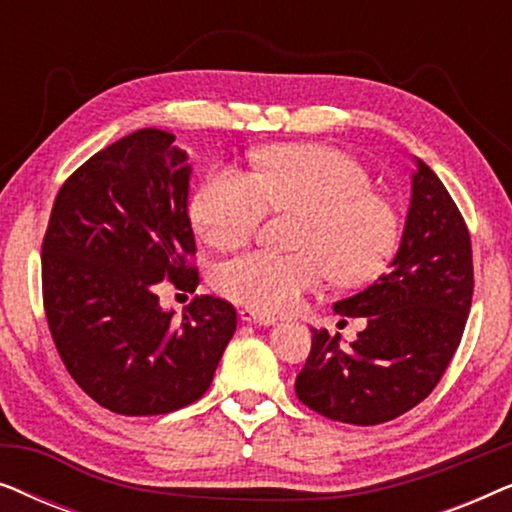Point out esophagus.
I'll return each mask as SVG.
<instances>
[{
    "label": "esophagus",
    "instance_id": "esophagus-1",
    "mask_svg": "<svg viewBox=\"0 0 512 512\" xmlns=\"http://www.w3.org/2000/svg\"><path fill=\"white\" fill-rule=\"evenodd\" d=\"M240 319L242 321H249V324H261V326H270L275 324V317H270V314H263V312H256L251 310V307H240Z\"/></svg>",
    "mask_w": 512,
    "mask_h": 512
}]
</instances>
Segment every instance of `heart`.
Instances as JSON below:
<instances>
[{"mask_svg":"<svg viewBox=\"0 0 512 512\" xmlns=\"http://www.w3.org/2000/svg\"><path fill=\"white\" fill-rule=\"evenodd\" d=\"M270 209L300 212L293 254L247 251L219 263L212 284L223 298L263 314L286 312L324 272L338 284L373 279L394 254L398 214L373 191L359 160L328 146H272L254 156V174L226 165L202 181L191 219L216 249L247 244Z\"/></svg>","mask_w":512,"mask_h":512,"instance_id":"obj_1","label":"heart"}]
</instances>
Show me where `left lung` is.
I'll list each match as a JSON object with an SVG mask.
<instances>
[{
    "label": "left lung",
    "mask_w": 512,
    "mask_h": 512,
    "mask_svg": "<svg viewBox=\"0 0 512 512\" xmlns=\"http://www.w3.org/2000/svg\"><path fill=\"white\" fill-rule=\"evenodd\" d=\"M473 300L471 235L459 207L424 160L412 174L401 249L368 289L335 303L366 317L347 349L340 335L312 331L296 396L333 422L373 426L415 408L445 375Z\"/></svg>",
    "instance_id": "8db88e82"
}]
</instances>
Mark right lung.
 <instances>
[{
    "label": "right lung",
    "instance_id": "add662e5",
    "mask_svg": "<svg viewBox=\"0 0 512 512\" xmlns=\"http://www.w3.org/2000/svg\"><path fill=\"white\" fill-rule=\"evenodd\" d=\"M186 151L142 128L97 151L55 195L41 293L67 373L118 415H167L205 394L237 326L223 298L195 296L174 321L158 284L195 291Z\"/></svg>",
    "mask_w": 512,
    "mask_h": 512
}]
</instances>
